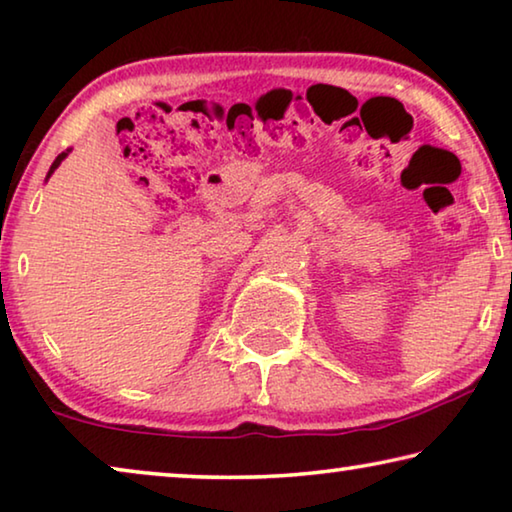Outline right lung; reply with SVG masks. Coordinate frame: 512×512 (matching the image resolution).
Wrapping results in <instances>:
<instances>
[{
	"label": "right lung",
	"instance_id": "obj_1",
	"mask_svg": "<svg viewBox=\"0 0 512 512\" xmlns=\"http://www.w3.org/2000/svg\"><path fill=\"white\" fill-rule=\"evenodd\" d=\"M65 155H67V153H60V155H58V158H56V160H54V164H51V169H49V173H47V178H49V176H51V173H54V171H56V169H58V164H60V162H63V160H65Z\"/></svg>",
	"mask_w": 512,
	"mask_h": 512
}]
</instances>
